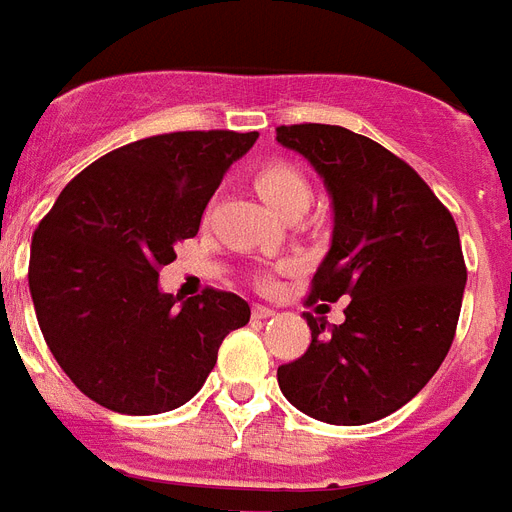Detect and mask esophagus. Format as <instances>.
Here are the masks:
<instances>
[{"label": "esophagus", "instance_id": "esophagus-1", "mask_svg": "<svg viewBox=\"0 0 512 512\" xmlns=\"http://www.w3.org/2000/svg\"><path fill=\"white\" fill-rule=\"evenodd\" d=\"M253 319H259V322H264V319H269V316H274V308H266V306H253Z\"/></svg>", "mask_w": 512, "mask_h": 512}]
</instances>
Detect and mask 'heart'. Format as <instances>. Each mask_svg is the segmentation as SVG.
Returning a JSON list of instances; mask_svg holds the SVG:
<instances>
[{
  "mask_svg": "<svg viewBox=\"0 0 512 512\" xmlns=\"http://www.w3.org/2000/svg\"><path fill=\"white\" fill-rule=\"evenodd\" d=\"M256 190L277 214L287 209H306L311 201L308 180L301 175V170H295L293 164L285 162L264 164L256 172Z\"/></svg>",
  "mask_w": 512,
  "mask_h": 512,
  "instance_id": "1",
  "label": "heart"
}]
</instances>
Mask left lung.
I'll list each match as a JSON object with an SVG mask.
<instances>
[{"instance_id":"8db88e82","label":"left lung","mask_w":512,"mask_h":512,"mask_svg":"<svg viewBox=\"0 0 512 512\" xmlns=\"http://www.w3.org/2000/svg\"><path fill=\"white\" fill-rule=\"evenodd\" d=\"M277 143L314 167L332 201V243L308 298H350L342 324L306 316L311 345L277 382L316 421L371 424L416 398L453 345L466 290L458 227L432 188L366 135L308 122L277 128Z\"/></svg>"}]
</instances>
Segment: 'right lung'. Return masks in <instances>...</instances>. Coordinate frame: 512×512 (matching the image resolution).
I'll return each instance as SVG.
<instances>
[{"label":"right lung","mask_w":512,"mask_h":512,"mask_svg":"<svg viewBox=\"0 0 512 512\" xmlns=\"http://www.w3.org/2000/svg\"><path fill=\"white\" fill-rule=\"evenodd\" d=\"M256 138L188 130L128 143L70 180L36 227L28 285L38 327L94 403L128 416L180 408L204 387L222 340L248 324L240 295L206 287L180 301L162 293L159 269L196 235Z\"/></svg>","instance_id":"add662e5"}]
</instances>
